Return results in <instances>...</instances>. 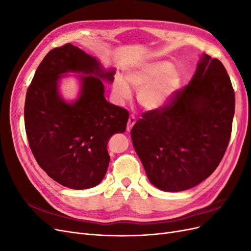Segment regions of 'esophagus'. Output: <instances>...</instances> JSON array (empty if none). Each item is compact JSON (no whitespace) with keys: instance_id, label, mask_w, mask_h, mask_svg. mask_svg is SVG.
Returning a JSON list of instances; mask_svg holds the SVG:
<instances>
[{"instance_id":"obj_1","label":"esophagus","mask_w":251,"mask_h":251,"mask_svg":"<svg viewBox=\"0 0 251 251\" xmlns=\"http://www.w3.org/2000/svg\"><path fill=\"white\" fill-rule=\"evenodd\" d=\"M135 123H136V118H135V116L131 115L130 117H128V120H127V126H126V131H127V132H130V131L132 130V127H133V126L135 125Z\"/></svg>"}]
</instances>
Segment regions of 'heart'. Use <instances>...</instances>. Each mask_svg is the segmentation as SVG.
Listing matches in <instances>:
<instances>
[{
    "mask_svg": "<svg viewBox=\"0 0 251 251\" xmlns=\"http://www.w3.org/2000/svg\"><path fill=\"white\" fill-rule=\"evenodd\" d=\"M126 80L138 90L137 100L141 107L153 111L163 108L172 100L181 86L182 74L168 60H155L128 72ZM113 90L121 101L131 97V90L123 78H116Z\"/></svg>",
    "mask_w": 251,
    "mask_h": 251,
    "instance_id": "b5f03b06",
    "label": "heart"
}]
</instances>
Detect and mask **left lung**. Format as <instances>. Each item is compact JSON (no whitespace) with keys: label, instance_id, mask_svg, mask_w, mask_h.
<instances>
[{"label":"left lung","instance_id":"8db88e82","mask_svg":"<svg viewBox=\"0 0 251 251\" xmlns=\"http://www.w3.org/2000/svg\"><path fill=\"white\" fill-rule=\"evenodd\" d=\"M234 91L223 64L201 56L192 80L163 108L134 125V149L151 183L164 192L198 185L218 168L229 143Z\"/></svg>","mask_w":251,"mask_h":251}]
</instances>
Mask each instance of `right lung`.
Instances as JSON below:
<instances>
[{
  "instance_id": "right-lung-1",
  "label": "right lung",
  "mask_w": 251,
  "mask_h": 251,
  "mask_svg": "<svg viewBox=\"0 0 251 251\" xmlns=\"http://www.w3.org/2000/svg\"><path fill=\"white\" fill-rule=\"evenodd\" d=\"M67 72L81 75L80 97L66 103L58 81ZM114 70L72 44L48 52L37 67L25 100V128L36 162L57 183L72 189L100 184L107 173L111 136L124 133L128 113L105 100L101 79L113 81Z\"/></svg>"
}]
</instances>
